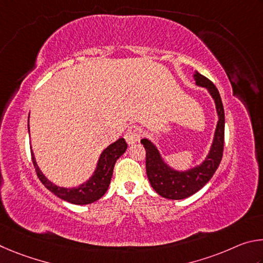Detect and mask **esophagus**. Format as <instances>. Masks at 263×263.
Here are the masks:
<instances>
[{
	"label": "esophagus",
	"instance_id": "1",
	"mask_svg": "<svg viewBox=\"0 0 263 263\" xmlns=\"http://www.w3.org/2000/svg\"><path fill=\"white\" fill-rule=\"evenodd\" d=\"M141 135H142L141 127L134 124V126L128 128L126 134H124V139H126L128 144H134L136 142L140 141Z\"/></svg>",
	"mask_w": 263,
	"mask_h": 263
}]
</instances>
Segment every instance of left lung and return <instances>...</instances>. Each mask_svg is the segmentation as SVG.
Returning a JSON list of instances; mask_svg holds the SVG:
<instances>
[{"label": "left lung", "mask_w": 263, "mask_h": 263, "mask_svg": "<svg viewBox=\"0 0 263 263\" xmlns=\"http://www.w3.org/2000/svg\"><path fill=\"white\" fill-rule=\"evenodd\" d=\"M194 80L196 85L205 87L213 97L218 115L214 141L205 159L197 166L187 171H177L164 162L160 153L153 142L148 139L141 140L145 149L146 176L156 193L168 200H182L195 194L213 178L223 157L225 117L222 99L214 83L195 71Z\"/></svg>", "instance_id": "1"}]
</instances>
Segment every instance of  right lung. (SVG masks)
<instances>
[{
  "instance_id": "right-lung-1",
  "label": "right lung",
  "mask_w": 263,
  "mask_h": 263,
  "mask_svg": "<svg viewBox=\"0 0 263 263\" xmlns=\"http://www.w3.org/2000/svg\"><path fill=\"white\" fill-rule=\"evenodd\" d=\"M27 129L30 133V127L27 123ZM127 149V143L124 139H119L117 142L109 144L103 153H101L98 164L95 170L92 177L89 180L83 182L78 187L64 188L54 185L46 178L43 172L40 171L38 165H36L33 153L31 151L32 162H33L36 176L39 180L43 182V185L47 188L49 192H52L54 195H57L61 200H64L72 204H90L92 202L99 200L103 196L106 191L108 190L110 183V179L113 176V168L119 157L124 154Z\"/></svg>"
}]
</instances>
